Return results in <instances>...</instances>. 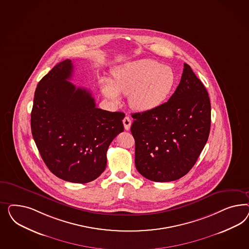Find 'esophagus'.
I'll return each instance as SVG.
<instances>
[{
  "instance_id": "esophagus-1",
  "label": "esophagus",
  "mask_w": 249,
  "mask_h": 249,
  "mask_svg": "<svg viewBox=\"0 0 249 249\" xmlns=\"http://www.w3.org/2000/svg\"><path fill=\"white\" fill-rule=\"evenodd\" d=\"M123 124H124V128H125V129L128 130L129 128H130V125H131V121H130V119L128 118V116H126V117L124 118Z\"/></svg>"
}]
</instances>
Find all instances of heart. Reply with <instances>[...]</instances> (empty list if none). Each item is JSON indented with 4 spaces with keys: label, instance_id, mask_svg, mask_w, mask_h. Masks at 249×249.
Masks as SVG:
<instances>
[{
    "label": "heart",
    "instance_id": "heart-1",
    "mask_svg": "<svg viewBox=\"0 0 249 249\" xmlns=\"http://www.w3.org/2000/svg\"><path fill=\"white\" fill-rule=\"evenodd\" d=\"M112 74L113 80L107 77L99 79L103 95L118 104L121 93L128 94L129 106L141 112L162 105L176 85L173 68L148 58L126 63L114 69Z\"/></svg>",
    "mask_w": 249,
    "mask_h": 249
}]
</instances>
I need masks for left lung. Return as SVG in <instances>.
<instances>
[{"label":"left lung","mask_w":249,"mask_h":249,"mask_svg":"<svg viewBox=\"0 0 249 249\" xmlns=\"http://www.w3.org/2000/svg\"><path fill=\"white\" fill-rule=\"evenodd\" d=\"M131 116L138 172L151 181H175L194 167L208 140L210 98L184 64L180 84L167 102Z\"/></svg>","instance_id":"left-lung-1"}]
</instances>
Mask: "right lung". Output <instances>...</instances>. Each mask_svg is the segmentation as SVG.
<instances>
[{
    "mask_svg": "<svg viewBox=\"0 0 249 249\" xmlns=\"http://www.w3.org/2000/svg\"><path fill=\"white\" fill-rule=\"evenodd\" d=\"M73 69L72 61H62L39 81L31 129L45 165L55 176L86 183L105 171L107 148L124 130L125 114L98 108L90 91L68 81Z\"/></svg>",
    "mask_w": 249,
    "mask_h": 249,
    "instance_id": "1",
    "label": "right lung"
}]
</instances>
